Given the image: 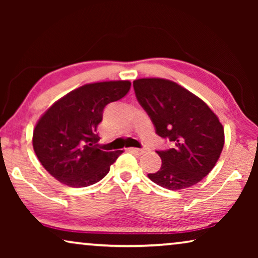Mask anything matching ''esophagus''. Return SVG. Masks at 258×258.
I'll return each mask as SVG.
<instances>
[{"instance_id": "34e87169", "label": "esophagus", "mask_w": 258, "mask_h": 258, "mask_svg": "<svg viewBox=\"0 0 258 258\" xmlns=\"http://www.w3.org/2000/svg\"><path fill=\"white\" fill-rule=\"evenodd\" d=\"M129 151H132V153H135V154H143L146 149H139V148H128Z\"/></svg>"}]
</instances>
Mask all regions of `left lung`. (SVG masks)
<instances>
[{"label": "left lung", "instance_id": "left-lung-1", "mask_svg": "<svg viewBox=\"0 0 258 258\" xmlns=\"http://www.w3.org/2000/svg\"><path fill=\"white\" fill-rule=\"evenodd\" d=\"M133 86L157 135L174 143L156 151L161 169L148 177L169 190L195 185L213 170L223 149L220 119L201 98L172 81L140 79Z\"/></svg>", "mask_w": 258, "mask_h": 258}]
</instances>
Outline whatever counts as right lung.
Returning <instances> with one entry per match:
<instances>
[{
	"instance_id": "obj_1",
	"label": "right lung",
	"mask_w": 258,
	"mask_h": 258,
	"mask_svg": "<svg viewBox=\"0 0 258 258\" xmlns=\"http://www.w3.org/2000/svg\"><path fill=\"white\" fill-rule=\"evenodd\" d=\"M129 81L82 86L55 102L38 119L33 147L45 170L63 184L83 188L101 181L123 150L97 148V126L105 105L121 100Z\"/></svg>"
}]
</instances>
